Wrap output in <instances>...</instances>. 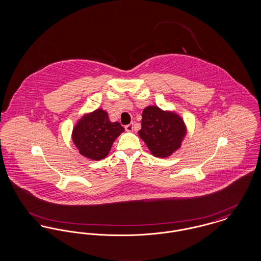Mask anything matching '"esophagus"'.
<instances>
[{"label":"esophagus","instance_id":"obj_1","mask_svg":"<svg viewBox=\"0 0 261 261\" xmlns=\"http://www.w3.org/2000/svg\"><path fill=\"white\" fill-rule=\"evenodd\" d=\"M125 130H126L127 132H132V131L134 130L133 123H130V124L126 125V126H125Z\"/></svg>","mask_w":261,"mask_h":261}]
</instances>
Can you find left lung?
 <instances>
[{"mask_svg": "<svg viewBox=\"0 0 261 261\" xmlns=\"http://www.w3.org/2000/svg\"><path fill=\"white\" fill-rule=\"evenodd\" d=\"M138 133L152 155L166 159L180 149L187 128L183 118L176 112L149 106L143 111L142 128Z\"/></svg>", "mask_w": 261, "mask_h": 261, "instance_id": "1", "label": "left lung"}]
</instances>
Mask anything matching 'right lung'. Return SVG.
<instances>
[{
    "mask_svg": "<svg viewBox=\"0 0 261 261\" xmlns=\"http://www.w3.org/2000/svg\"><path fill=\"white\" fill-rule=\"evenodd\" d=\"M124 132L119 122H112L102 109L84 114L72 130V141L79 153L92 161L105 159L115 139Z\"/></svg>",
    "mask_w": 261,
    "mask_h": 261,
    "instance_id": "1",
    "label": "right lung"
}]
</instances>
